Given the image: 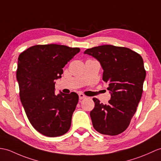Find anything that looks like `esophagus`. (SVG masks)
<instances>
[{
	"mask_svg": "<svg viewBox=\"0 0 161 161\" xmlns=\"http://www.w3.org/2000/svg\"><path fill=\"white\" fill-rule=\"evenodd\" d=\"M86 97V96H85L84 94H82V93H80L79 94V99H83Z\"/></svg>",
	"mask_w": 161,
	"mask_h": 161,
	"instance_id": "obj_1",
	"label": "esophagus"
}]
</instances>
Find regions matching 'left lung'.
Masks as SVG:
<instances>
[{
    "mask_svg": "<svg viewBox=\"0 0 161 161\" xmlns=\"http://www.w3.org/2000/svg\"><path fill=\"white\" fill-rule=\"evenodd\" d=\"M84 54L99 62L111 95L108 104L93 98L95 108L90 113L92 125L102 134L118 135L128 128L141 98L146 76L143 58L128 48L113 45L88 48Z\"/></svg>",
    "mask_w": 161,
    "mask_h": 161,
    "instance_id": "8db88e82",
    "label": "left lung"
}]
</instances>
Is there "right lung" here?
Wrapping results in <instances>:
<instances>
[{"instance_id": "right-lung-1", "label": "right lung", "mask_w": 161, "mask_h": 161, "mask_svg": "<svg viewBox=\"0 0 161 161\" xmlns=\"http://www.w3.org/2000/svg\"><path fill=\"white\" fill-rule=\"evenodd\" d=\"M79 48L51 44L29 47L18 57L17 81L20 97L32 126L44 136L66 134L71 125L79 100L75 92L55 94V80L62 77L63 68Z\"/></svg>"}]
</instances>
